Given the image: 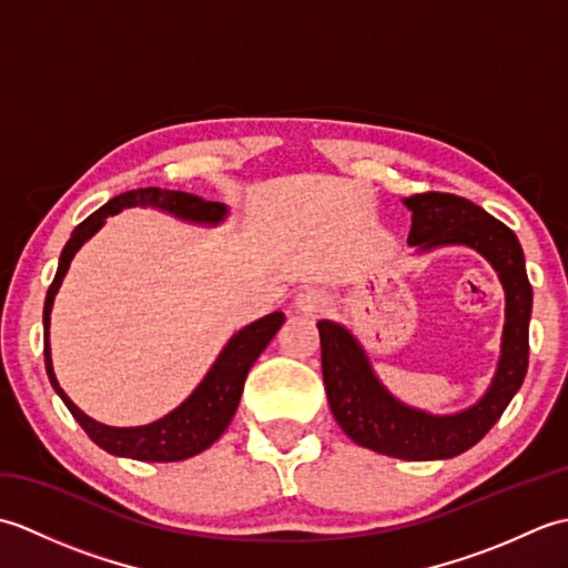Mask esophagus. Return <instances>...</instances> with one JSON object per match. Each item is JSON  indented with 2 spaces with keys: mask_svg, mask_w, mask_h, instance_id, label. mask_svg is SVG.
<instances>
[{
  "mask_svg": "<svg viewBox=\"0 0 568 568\" xmlns=\"http://www.w3.org/2000/svg\"><path fill=\"white\" fill-rule=\"evenodd\" d=\"M295 307L300 315L305 317H320L329 307V295L322 291H305L295 297Z\"/></svg>",
  "mask_w": 568,
  "mask_h": 568,
  "instance_id": "obj_1",
  "label": "esophagus"
}]
</instances>
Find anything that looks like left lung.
<instances>
[{
	"instance_id": "8db88e82",
	"label": "left lung",
	"mask_w": 568,
	"mask_h": 568,
	"mask_svg": "<svg viewBox=\"0 0 568 568\" xmlns=\"http://www.w3.org/2000/svg\"><path fill=\"white\" fill-rule=\"evenodd\" d=\"M403 204L413 212L407 244L417 253L466 246L498 273L505 291V324L498 368L488 390L452 415H432L405 405L381 383L356 334L332 320L317 322L322 376L332 415L348 439L405 462H437L464 454L484 439L520 390L529 356L532 285L527 281L520 241L478 204L446 192L413 195Z\"/></svg>"
}]
</instances>
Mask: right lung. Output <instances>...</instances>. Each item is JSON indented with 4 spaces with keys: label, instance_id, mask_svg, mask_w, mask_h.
I'll return each mask as SVG.
<instances>
[{
    "label": "right lung",
    "instance_id": "right-lung-1",
    "mask_svg": "<svg viewBox=\"0 0 568 568\" xmlns=\"http://www.w3.org/2000/svg\"><path fill=\"white\" fill-rule=\"evenodd\" d=\"M129 207H153L165 214H173L175 220H183L190 224L202 226H220L226 216L229 207L222 202H210L190 192L180 190H161V187H139L129 190L124 195L112 197L102 207L90 214L88 220L75 226V232L68 239V244L60 253L58 271L51 287L45 293L43 305V356H45V373L51 381L53 390L60 395V400L80 422V427L88 432V437L102 446L104 452L124 458H136V462H183V458L195 456L207 449L216 439L222 437L224 429L232 422L241 393H244V383L253 361L261 356L265 346L271 344L275 332L283 327L285 315L283 312H271L256 322L246 324L244 329H239L232 339L224 344V348L216 356L207 376L200 381V385L192 390L183 403L175 409H171L165 417L151 422V425L141 427H110L102 422L84 415L82 409L70 400L65 390L60 388L53 371L51 358V310L53 300L63 285V277L70 268L75 253L82 248L84 241H90L94 234L104 226L106 216L119 214Z\"/></svg>",
    "mask_w": 568,
    "mask_h": 568
}]
</instances>
